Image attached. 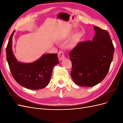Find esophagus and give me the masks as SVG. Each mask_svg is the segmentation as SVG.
<instances>
[{
  "instance_id": "1",
  "label": "esophagus",
  "mask_w": 123,
  "mask_h": 123,
  "mask_svg": "<svg viewBox=\"0 0 123 123\" xmlns=\"http://www.w3.org/2000/svg\"><path fill=\"white\" fill-rule=\"evenodd\" d=\"M58 57L59 61H62V59L65 58V54L64 52L61 51L58 53Z\"/></svg>"
}]
</instances>
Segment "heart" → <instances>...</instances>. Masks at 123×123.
I'll use <instances>...</instances> for the list:
<instances>
[{
  "label": "heart",
  "mask_w": 123,
  "mask_h": 123,
  "mask_svg": "<svg viewBox=\"0 0 123 123\" xmlns=\"http://www.w3.org/2000/svg\"><path fill=\"white\" fill-rule=\"evenodd\" d=\"M80 38L81 36L79 34H76L74 35L69 42L68 47L69 48H74V47H75L80 41Z\"/></svg>",
  "instance_id": "heart-1"
}]
</instances>
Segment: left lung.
<instances>
[{
    "label": "left lung",
    "instance_id": "1",
    "mask_svg": "<svg viewBox=\"0 0 123 123\" xmlns=\"http://www.w3.org/2000/svg\"><path fill=\"white\" fill-rule=\"evenodd\" d=\"M92 41L78 43L69 54L72 68L71 76L76 85L92 87L105 79L112 61L114 47L105 30L94 26Z\"/></svg>",
    "mask_w": 123,
    "mask_h": 123
}]
</instances>
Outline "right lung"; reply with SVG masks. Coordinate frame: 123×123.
Instances as JSON below:
<instances>
[{
    "instance_id": "add662e5",
    "label": "right lung",
    "mask_w": 123,
    "mask_h": 123,
    "mask_svg": "<svg viewBox=\"0 0 123 123\" xmlns=\"http://www.w3.org/2000/svg\"><path fill=\"white\" fill-rule=\"evenodd\" d=\"M14 32L11 35L6 48L7 61L13 78L17 83L29 89L46 87L50 82L53 67L59 62L57 54H44L37 61L30 64L18 62L12 50Z\"/></svg>"
}]
</instances>
